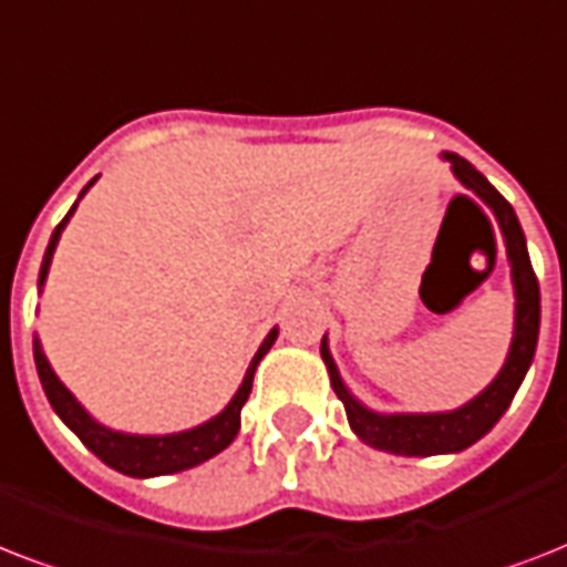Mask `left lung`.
Here are the masks:
<instances>
[{
    "mask_svg": "<svg viewBox=\"0 0 567 567\" xmlns=\"http://www.w3.org/2000/svg\"><path fill=\"white\" fill-rule=\"evenodd\" d=\"M453 173H456L462 185L483 196L485 203L492 205L494 217L501 220L503 238H506V252L512 261V279H515V297H518V309H515V338H512L509 359L503 364L492 385L485 388L483 394L471 400L467 405L447 414H377L368 412L353 394L347 391L338 368L329 355L327 338L320 344V355L329 368V379L336 388L338 400L344 403L347 421L353 432L371 447L388 450L396 456H435V453H456V450L471 447L480 441L485 432L492 430L494 423L501 421L503 412L509 409L512 396L518 385L527 377V368L536 355L538 344V320H542V297H538V279L536 270L529 265L527 240L520 231V223L512 212V205L501 196V190L492 188L483 173L474 171L465 158L453 153H444Z\"/></svg>",
    "mask_w": 567,
    "mask_h": 567,
    "instance_id": "left-lung-1",
    "label": "left lung"
}]
</instances>
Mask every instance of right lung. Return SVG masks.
<instances>
[{"label":"right lung","mask_w":567,"mask_h":567,"mask_svg":"<svg viewBox=\"0 0 567 567\" xmlns=\"http://www.w3.org/2000/svg\"><path fill=\"white\" fill-rule=\"evenodd\" d=\"M91 185H87V188H91ZM82 196H79V199H82ZM75 205L66 212V217L58 223L55 231H52V238H49L47 256H43V265H40V285H43V279H47L49 261H52L55 244L58 238H61V231H64L66 220H70V214L75 212ZM274 341H276V329L265 338V344L258 347L256 359H252L247 377H244V385L238 388V394L231 396V403L208 423L196 426V430L179 432V435H123V432L105 430V426H100V423L93 421L91 414L75 403V396L70 394L61 382H58V377L52 373V368H49L47 355H43V350H40L38 338H34V364H38L40 385H43V391H47L49 403H52V409L58 412V417H61V421H64L66 426L82 439L84 447L91 450V453H96L105 465L120 471V474L162 476V474H176V471H188V467L199 465V462H205V458L217 456L220 450H226L231 441H235V435H238L240 430V409H244L249 391H252V373H256V364L261 362V355L274 347Z\"/></svg>","instance_id":"add662e5"}]
</instances>
